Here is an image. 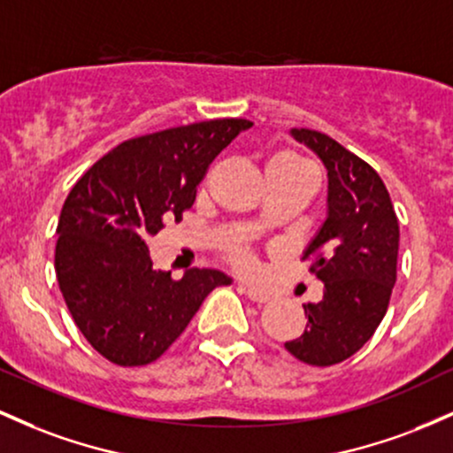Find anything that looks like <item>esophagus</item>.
Returning a JSON list of instances; mask_svg holds the SVG:
<instances>
[{
    "instance_id": "34e87169",
    "label": "esophagus",
    "mask_w": 453,
    "mask_h": 453,
    "mask_svg": "<svg viewBox=\"0 0 453 453\" xmlns=\"http://www.w3.org/2000/svg\"><path fill=\"white\" fill-rule=\"evenodd\" d=\"M238 289H241V292H242L244 296H247L249 300H253V303H257V304L268 303V300L273 298V294L266 292V289H259V288H256V285L238 283Z\"/></svg>"
}]
</instances>
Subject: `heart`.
Instances as JSON below:
<instances>
[{
  "label": "heart",
  "mask_w": 453,
  "mask_h": 453,
  "mask_svg": "<svg viewBox=\"0 0 453 453\" xmlns=\"http://www.w3.org/2000/svg\"><path fill=\"white\" fill-rule=\"evenodd\" d=\"M268 165H292V168H309V165L304 164V161H300L298 157H294V155H277V157L270 159ZM230 257L234 259V264L241 268H251V253L247 251V249L242 247H236L230 251Z\"/></svg>",
  "instance_id": "heart-1"
}]
</instances>
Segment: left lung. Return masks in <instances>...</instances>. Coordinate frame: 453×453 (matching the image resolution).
<instances>
[{
  "mask_svg": "<svg viewBox=\"0 0 453 453\" xmlns=\"http://www.w3.org/2000/svg\"><path fill=\"white\" fill-rule=\"evenodd\" d=\"M327 173L326 221L304 249L324 298L304 304L306 327L285 349L311 366L351 357L375 334L396 283L398 219L392 200L366 161L315 129H289Z\"/></svg>",
  "mask_w": 453,
  "mask_h": 453,
  "instance_id": "left-lung-1",
  "label": "left lung"
}]
</instances>
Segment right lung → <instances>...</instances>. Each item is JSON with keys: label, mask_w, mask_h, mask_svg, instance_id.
<instances>
[{"label": "right lung", "mask_w": 453, "mask_h": 453, "mask_svg": "<svg viewBox=\"0 0 453 453\" xmlns=\"http://www.w3.org/2000/svg\"><path fill=\"white\" fill-rule=\"evenodd\" d=\"M251 126L215 119L126 140L72 187L57 223L55 273L78 330L106 360L155 362L206 296L232 283L211 268L174 280L153 268L147 241L183 219L211 161Z\"/></svg>", "instance_id": "1"}]
</instances>
